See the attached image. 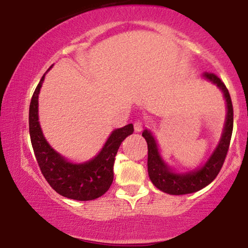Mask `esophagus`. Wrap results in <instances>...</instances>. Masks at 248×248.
I'll return each mask as SVG.
<instances>
[{
	"label": "esophagus",
	"mask_w": 248,
	"mask_h": 248,
	"mask_svg": "<svg viewBox=\"0 0 248 248\" xmlns=\"http://www.w3.org/2000/svg\"><path fill=\"white\" fill-rule=\"evenodd\" d=\"M142 128H143V123L141 121H137L134 123V131L135 132H141Z\"/></svg>",
	"instance_id": "1"
}]
</instances>
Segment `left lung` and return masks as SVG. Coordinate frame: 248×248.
<instances>
[{
	"label": "left lung",
	"instance_id": "1",
	"mask_svg": "<svg viewBox=\"0 0 248 248\" xmlns=\"http://www.w3.org/2000/svg\"><path fill=\"white\" fill-rule=\"evenodd\" d=\"M206 80L217 84L223 93L227 104V115L223 132L216 150L202 167L187 172H175L166 162L162 160L159 149L154 135L149 130H144L142 137L145 139L148 144V172L151 182L160 191L171 195H183L198 192L208 186L217 176L225 162L228 152L230 139L233 127V109L232 98L225 83L213 73H203Z\"/></svg>",
	"mask_w": 248,
	"mask_h": 248
}]
</instances>
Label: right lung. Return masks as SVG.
Returning <instances> with one entry per match:
<instances>
[{"label": "right lung", "mask_w": 248, "mask_h": 248, "mask_svg": "<svg viewBox=\"0 0 248 248\" xmlns=\"http://www.w3.org/2000/svg\"><path fill=\"white\" fill-rule=\"evenodd\" d=\"M44 74L29 107V133L35 157L47 183L64 198L90 201L104 195L114 179V161L124 139L133 133L132 124L111 132L99 154L83 164H73L54 150L44 137L38 122V94Z\"/></svg>", "instance_id": "right-lung-1"}]
</instances>
